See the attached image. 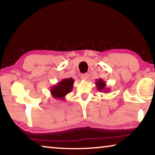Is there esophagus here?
<instances>
[{
    "label": "esophagus",
    "instance_id": "esophagus-1",
    "mask_svg": "<svg viewBox=\"0 0 155 155\" xmlns=\"http://www.w3.org/2000/svg\"><path fill=\"white\" fill-rule=\"evenodd\" d=\"M81 78H82V79L83 80H87V78H88V74L87 73H85V74H83L81 75Z\"/></svg>",
    "mask_w": 155,
    "mask_h": 155
}]
</instances>
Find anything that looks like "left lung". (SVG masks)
<instances>
[{
  "label": "left lung",
  "mask_w": 155,
  "mask_h": 155,
  "mask_svg": "<svg viewBox=\"0 0 155 155\" xmlns=\"http://www.w3.org/2000/svg\"><path fill=\"white\" fill-rule=\"evenodd\" d=\"M95 83L96 85L97 90L99 91H104V93L109 92V89L106 88V82H104L103 79H102V78L96 79Z\"/></svg>",
  "instance_id": "left-lung-1"
}]
</instances>
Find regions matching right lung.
<instances>
[{
    "instance_id": "add662e5",
    "label": "right lung",
    "mask_w": 155,
    "mask_h": 155,
    "mask_svg": "<svg viewBox=\"0 0 155 155\" xmlns=\"http://www.w3.org/2000/svg\"><path fill=\"white\" fill-rule=\"evenodd\" d=\"M74 83V80L72 78H64L56 85L51 87V93L52 96L55 99H61L64 101L65 96L71 92Z\"/></svg>"
}]
</instances>
